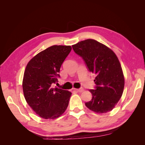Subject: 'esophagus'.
Listing matches in <instances>:
<instances>
[{
  "instance_id": "esophagus-1",
  "label": "esophagus",
  "mask_w": 145,
  "mask_h": 145,
  "mask_svg": "<svg viewBox=\"0 0 145 145\" xmlns=\"http://www.w3.org/2000/svg\"><path fill=\"white\" fill-rule=\"evenodd\" d=\"M75 90L77 92H80V93H82V92L84 91V89H83V88H79V89H75Z\"/></svg>"
}]
</instances>
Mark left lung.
<instances>
[{
    "mask_svg": "<svg viewBox=\"0 0 145 145\" xmlns=\"http://www.w3.org/2000/svg\"><path fill=\"white\" fill-rule=\"evenodd\" d=\"M85 61L89 71L95 75V89H89L92 99L86 106L97 113L111 111L120 99L125 78L117 56L110 48L93 39L72 46Z\"/></svg>",
    "mask_w": 145,
    "mask_h": 145,
    "instance_id": "obj_1",
    "label": "left lung"
}]
</instances>
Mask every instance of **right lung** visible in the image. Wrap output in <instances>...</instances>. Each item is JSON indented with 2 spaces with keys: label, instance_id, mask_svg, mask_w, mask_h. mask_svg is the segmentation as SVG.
Masks as SVG:
<instances>
[{
  "label": "right lung",
  "instance_id": "1",
  "mask_svg": "<svg viewBox=\"0 0 145 145\" xmlns=\"http://www.w3.org/2000/svg\"><path fill=\"white\" fill-rule=\"evenodd\" d=\"M71 49V46H50L35 56L26 67L22 82L25 99L45 119L58 118L68 106L71 92L52 85L58 82L61 65Z\"/></svg>",
  "mask_w": 145,
  "mask_h": 145
}]
</instances>
